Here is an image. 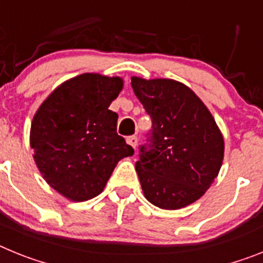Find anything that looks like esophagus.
Instances as JSON below:
<instances>
[{
    "label": "esophagus",
    "mask_w": 263,
    "mask_h": 263,
    "mask_svg": "<svg viewBox=\"0 0 263 263\" xmlns=\"http://www.w3.org/2000/svg\"><path fill=\"white\" fill-rule=\"evenodd\" d=\"M126 142L127 145H130L133 148H136V146L138 145V138H137L136 136H130L126 138Z\"/></svg>",
    "instance_id": "1"
}]
</instances>
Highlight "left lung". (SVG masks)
I'll return each mask as SVG.
<instances>
[{
    "instance_id": "left-lung-1",
    "label": "left lung",
    "mask_w": 263,
    "mask_h": 263,
    "mask_svg": "<svg viewBox=\"0 0 263 263\" xmlns=\"http://www.w3.org/2000/svg\"><path fill=\"white\" fill-rule=\"evenodd\" d=\"M132 87L153 120L150 146H141L137 174L145 197L162 210L199 200L224 159V138L191 88L173 79L132 78Z\"/></svg>"
}]
</instances>
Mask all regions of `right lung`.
Wrapping results in <instances>:
<instances>
[{"label": "right lung", "mask_w": 263, "mask_h": 263, "mask_svg": "<svg viewBox=\"0 0 263 263\" xmlns=\"http://www.w3.org/2000/svg\"><path fill=\"white\" fill-rule=\"evenodd\" d=\"M124 88L118 76L83 73L64 81L32 118L30 146L46 182L71 201L103 192L122 158L134 150L117 134L109 105Z\"/></svg>", "instance_id": "add662e5"}]
</instances>
